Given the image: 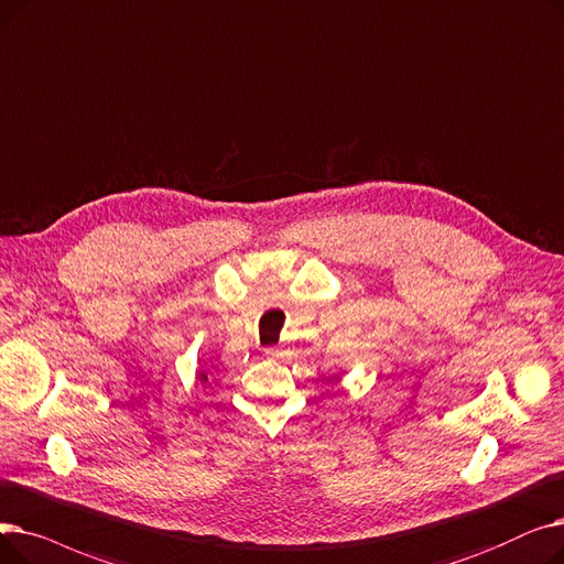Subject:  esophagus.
Masks as SVG:
<instances>
[{
  "instance_id": "obj_1",
  "label": "esophagus",
  "mask_w": 564,
  "mask_h": 564,
  "mask_svg": "<svg viewBox=\"0 0 564 564\" xmlns=\"http://www.w3.org/2000/svg\"><path fill=\"white\" fill-rule=\"evenodd\" d=\"M265 356H271V358H278V356H280V351H278V348H265Z\"/></svg>"
}]
</instances>
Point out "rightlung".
Here are the masks:
<instances>
[{"label":"right lung","mask_w":564,"mask_h":564,"mask_svg":"<svg viewBox=\"0 0 564 564\" xmlns=\"http://www.w3.org/2000/svg\"><path fill=\"white\" fill-rule=\"evenodd\" d=\"M202 379H206V377H204V373H202Z\"/></svg>","instance_id":"right-lung-1"}]
</instances>
